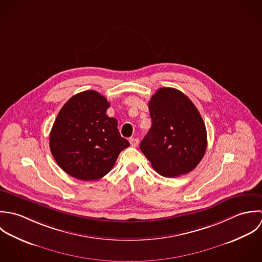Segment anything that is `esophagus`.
I'll list each match as a JSON object with an SVG mask.
<instances>
[{"label": "esophagus", "instance_id": "34e87169", "mask_svg": "<svg viewBox=\"0 0 262 262\" xmlns=\"http://www.w3.org/2000/svg\"><path fill=\"white\" fill-rule=\"evenodd\" d=\"M129 143H130L132 147H138V145H139V139H137V138H130V139H129Z\"/></svg>", "mask_w": 262, "mask_h": 262}]
</instances>
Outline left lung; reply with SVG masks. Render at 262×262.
I'll return each instance as SVG.
<instances>
[{"mask_svg": "<svg viewBox=\"0 0 262 262\" xmlns=\"http://www.w3.org/2000/svg\"><path fill=\"white\" fill-rule=\"evenodd\" d=\"M149 110L152 126L141 142L143 154L164 177L192 171L207 150V128L198 108L179 90L160 88Z\"/></svg>", "mask_w": 262, "mask_h": 262, "instance_id": "8db88e82", "label": "left lung"}]
</instances>
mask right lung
Returning <instances> with one entry per match:
<instances>
[{"instance_id":"right-lung-1","label":"right lung","mask_w":262,"mask_h":262,"mask_svg":"<svg viewBox=\"0 0 262 262\" xmlns=\"http://www.w3.org/2000/svg\"><path fill=\"white\" fill-rule=\"evenodd\" d=\"M109 102L94 90L74 95L59 110L50 135V148L58 166L80 180H97L114 166L129 146L106 114Z\"/></svg>"}]
</instances>
